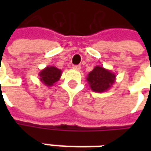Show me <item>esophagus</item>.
<instances>
[{
  "label": "esophagus",
  "instance_id": "esophagus-1",
  "mask_svg": "<svg viewBox=\"0 0 151 151\" xmlns=\"http://www.w3.org/2000/svg\"><path fill=\"white\" fill-rule=\"evenodd\" d=\"M81 68V65H73V69H74V70H80Z\"/></svg>",
  "mask_w": 151,
  "mask_h": 151
}]
</instances>
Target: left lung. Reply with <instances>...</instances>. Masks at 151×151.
<instances>
[{
  "label": "left lung",
  "mask_w": 151,
  "mask_h": 151,
  "mask_svg": "<svg viewBox=\"0 0 151 151\" xmlns=\"http://www.w3.org/2000/svg\"><path fill=\"white\" fill-rule=\"evenodd\" d=\"M87 82L91 89L95 92H104L108 91L115 83L116 75L102 66L96 65L87 75Z\"/></svg>",
  "instance_id": "8db88e82"
}]
</instances>
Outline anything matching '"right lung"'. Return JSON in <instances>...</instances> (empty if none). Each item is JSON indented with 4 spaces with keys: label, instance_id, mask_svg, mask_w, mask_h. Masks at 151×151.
I'll use <instances>...</instances> for the list:
<instances>
[{
    "label": "right lung",
    "instance_id": "1",
    "mask_svg": "<svg viewBox=\"0 0 151 151\" xmlns=\"http://www.w3.org/2000/svg\"><path fill=\"white\" fill-rule=\"evenodd\" d=\"M61 70L55 66H47L42 70L39 74V80L41 82L47 86H53L61 77Z\"/></svg>",
    "mask_w": 151,
    "mask_h": 151
}]
</instances>
